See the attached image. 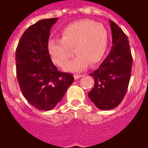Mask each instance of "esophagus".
<instances>
[{"label":"esophagus","mask_w":148,"mask_h":148,"mask_svg":"<svg viewBox=\"0 0 148 148\" xmlns=\"http://www.w3.org/2000/svg\"><path fill=\"white\" fill-rule=\"evenodd\" d=\"M84 75H82V74H76V75H74V79H78V78H81V77H83Z\"/></svg>","instance_id":"34e87169"}]
</instances>
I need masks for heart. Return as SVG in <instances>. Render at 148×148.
Wrapping results in <instances>:
<instances>
[{"label":"heart","instance_id":"obj_1","mask_svg":"<svg viewBox=\"0 0 148 148\" xmlns=\"http://www.w3.org/2000/svg\"><path fill=\"white\" fill-rule=\"evenodd\" d=\"M108 32L101 24L80 20L68 24L61 31V39L47 42V50L52 62L59 67L67 63L74 48L77 55L64 67L68 71L81 72L89 64L100 62L107 51Z\"/></svg>","mask_w":148,"mask_h":148}]
</instances>
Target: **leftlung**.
<instances>
[{"label":"left lung","instance_id":"left-lung-1","mask_svg":"<svg viewBox=\"0 0 148 148\" xmlns=\"http://www.w3.org/2000/svg\"><path fill=\"white\" fill-rule=\"evenodd\" d=\"M112 35L110 52L100 67L90 75L95 86L88 97L100 110L116 108L124 98L128 88L132 67L129 40L124 31L109 20Z\"/></svg>","mask_w":148,"mask_h":148}]
</instances>
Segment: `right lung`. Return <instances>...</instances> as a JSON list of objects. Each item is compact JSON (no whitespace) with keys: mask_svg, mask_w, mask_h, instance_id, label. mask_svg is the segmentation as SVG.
Masks as SVG:
<instances>
[{"mask_svg":"<svg viewBox=\"0 0 148 148\" xmlns=\"http://www.w3.org/2000/svg\"><path fill=\"white\" fill-rule=\"evenodd\" d=\"M58 18L43 19L24 31L16 49V71L24 97L34 108L50 110L55 108L74 81L53 64L47 53L50 30Z\"/></svg>","mask_w":148,"mask_h":148,"instance_id":"add662e5","label":"right lung"}]
</instances>
